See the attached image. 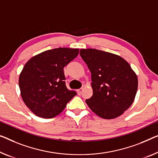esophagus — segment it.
Instances as JSON below:
<instances>
[{
  "label": "esophagus",
  "instance_id": "obj_1",
  "mask_svg": "<svg viewBox=\"0 0 158 158\" xmlns=\"http://www.w3.org/2000/svg\"><path fill=\"white\" fill-rule=\"evenodd\" d=\"M82 91H83V89H82V88H80L79 89H77V94H78L79 95H81Z\"/></svg>",
  "mask_w": 158,
  "mask_h": 158
}]
</instances>
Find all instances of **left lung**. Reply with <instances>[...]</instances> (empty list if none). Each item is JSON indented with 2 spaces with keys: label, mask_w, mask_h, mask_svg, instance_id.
Listing matches in <instances>:
<instances>
[{
  "label": "left lung",
  "mask_w": 158,
  "mask_h": 158,
  "mask_svg": "<svg viewBox=\"0 0 158 158\" xmlns=\"http://www.w3.org/2000/svg\"><path fill=\"white\" fill-rule=\"evenodd\" d=\"M80 55L91 73L93 96L86 103L105 119L121 116L133 103L138 78L126 60L96 49H81Z\"/></svg>",
  "instance_id": "obj_1"
}]
</instances>
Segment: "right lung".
I'll list each match as a JSON object with an SVG mask.
<instances>
[{
	"label": "right lung",
	"instance_id": "1",
	"mask_svg": "<svg viewBox=\"0 0 158 158\" xmlns=\"http://www.w3.org/2000/svg\"><path fill=\"white\" fill-rule=\"evenodd\" d=\"M79 51L67 48L49 49L25 64L19 77V87L23 102L36 116L55 117L77 95L66 86L64 67L77 57Z\"/></svg>",
	"mask_w": 158,
	"mask_h": 158
}]
</instances>
